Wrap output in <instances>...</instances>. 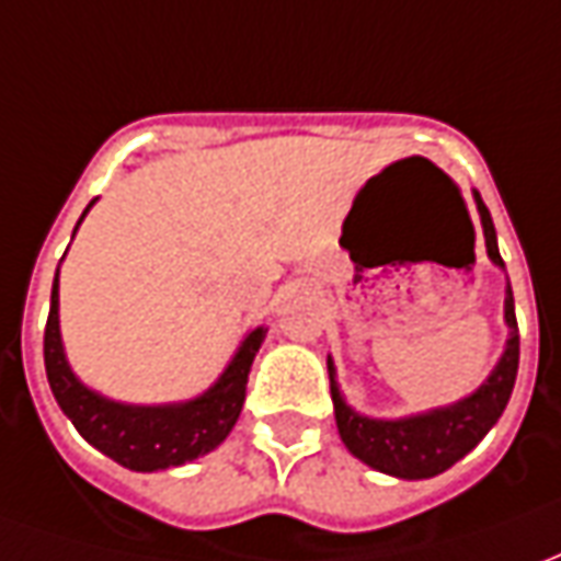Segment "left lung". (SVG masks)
<instances>
[{
    "label": "left lung",
    "mask_w": 561,
    "mask_h": 561,
    "mask_svg": "<svg viewBox=\"0 0 561 561\" xmlns=\"http://www.w3.org/2000/svg\"><path fill=\"white\" fill-rule=\"evenodd\" d=\"M474 201H478V213H481L483 221L486 255L493 257V264L505 267V261L499 255V245H495V228L493 219H490V209L483 207L481 195H474ZM505 321L511 328V340H507V348L499 366L493 369V376L486 378L469 400L447 405V409L417 414V417L373 421V417H364V414L348 409L345 400H342L340 388H336V381H333V364L328 360L336 426H340L345 447L357 459H364L366 466L385 471V474H393V478H409V481L442 474L457 459L466 457L471 447L493 430V423L502 417L507 400H511L514 381H517L519 330L517 316H514L511 282H507L505 297Z\"/></svg>",
    "instance_id": "1"
}]
</instances>
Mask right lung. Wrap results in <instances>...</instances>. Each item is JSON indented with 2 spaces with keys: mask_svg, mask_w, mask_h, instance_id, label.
<instances>
[{
  "mask_svg": "<svg viewBox=\"0 0 561 561\" xmlns=\"http://www.w3.org/2000/svg\"><path fill=\"white\" fill-rule=\"evenodd\" d=\"M90 209V207H87ZM83 209V213H87ZM83 219V216H80ZM80 225V221H78ZM267 330L257 328L233 354L213 388L180 405H123L92 393L68 369L59 340V270L50 291V316L44 328V369L59 409L92 447L131 471H159L183 466L225 442L243 412L245 381Z\"/></svg>",
  "mask_w": 561,
  "mask_h": 561,
  "instance_id": "right-lung-1",
  "label": "right lung"
}]
</instances>
